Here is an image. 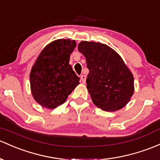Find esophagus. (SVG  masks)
<instances>
[{"instance_id":"1","label":"esophagus","mask_w":160,"mask_h":160,"mask_svg":"<svg viewBox=\"0 0 160 160\" xmlns=\"http://www.w3.org/2000/svg\"><path fill=\"white\" fill-rule=\"evenodd\" d=\"M86 78H87V77L85 76V75H81V76H80V80H81V81H82V83H86Z\"/></svg>"}]
</instances>
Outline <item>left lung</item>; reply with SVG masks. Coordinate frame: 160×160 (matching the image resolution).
Returning a JSON list of instances; mask_svg holds the SVG:
<instances>
[{"label": "left lung", "mask_w": 160, "mask_h": 160, "mask_svg": "<svg viewBox=\"0 0 160 160\" xmlns=\"http://www.w3.org/2000/svg\"><path fill=\"white\" fill-rule=\"evenodd\" d=\"M78 50L89 71L87 87L95 106L106 112L125 106L134 94V80L122 57L106 44L95 42H80Z\"/></svg>", "instance_id": "1"}]
</instances>
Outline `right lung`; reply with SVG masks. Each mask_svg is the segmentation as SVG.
Returning a JSON list of instances; mask_svg holds the SVG:
<instances>
[{
  "label": "right lung",
  "instance_id": "right-lung-1",
  "mask_svg": "<svg viewBox=\"0 0 160 160\" xmlns=\"http://www.w3.org/2000/svg\"><path fill=\"white\" fill-rule=\"evenodd\" d=\"M74 40H54L44 48L29 74L32 95L42 107L53 109L62 105L80 84V78L70 65Z\"/></svg>",
  "mask_w": 160,
  "mask_h": 160
}]
</instances>
